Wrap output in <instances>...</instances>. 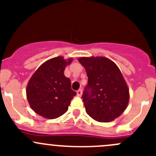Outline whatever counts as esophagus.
Listing matches in <instances>:
<instances>
[{
    "instance_id": "esophagus-1",
    "label": "esophagus",
    "mask_w": 156,
    "mask_h": 156,
    "mask_svg": "<svg viewBox=\"0 0 156 156\" xmlns=\"http://www.w3.org/2000/svg\"><path fill=\"white\" fill-rule=\"evenodd\" d=\"M77 95H78V97H81V96L82 95V90H77Z\"/></svg>"
}]
</instances>
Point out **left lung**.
I'll use <instances>...</instances> for the list:
<instances>
[{
	"instance_id": "8db88e82",
	"label": "left lung",
	"mask_w": 156,
	"mask_h": 156,
	"mask_svg": "<svg viewBox=\"0 0 156 156\" xmlns=\"http://www.w3.org/2000/svg\"><path fill=\"white\" fill-rule=\"evenodd\" d=\"M88 78L82 99L86 112L94 120L108 122L127 108L129 90L115 63L106 57H81Z\"/></svg>"
}]
</instances>
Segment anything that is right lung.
Segmentation results:
<instances>
[{"label": "right lung", "mask_w": 156, "mask_h": 156, "mask_svg": "<svg viewBox=\"0 0 156 156\" xmlns=\"http://www.w3.org/2000/svg\"><path fill=\"white\" fill-rule=\"evenodd\" d=\"M72 59L62 56L53 58L42 64L29 80L26 95L31 108L37 114L53 119L68 110L76 92L71 88V81L64 75L66 66Z\"/></svg>", "instance_id": "obj_1"}]
</instances>
